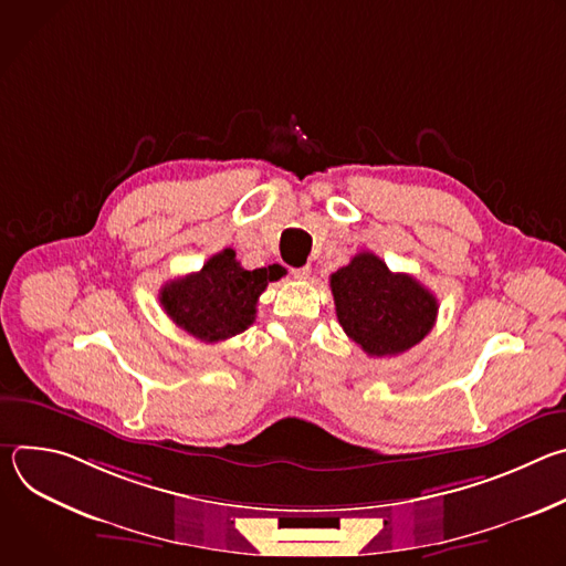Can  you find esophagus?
Masks as SVG:
<instances>
[{"instance_id": "1", "label": "esophagus", "mask_w": 566, "mask_h": 566, "mask_svg": "<svg viewBox=\"0 0 566 566\" xmlns=\"http://www.w3.org/2000/svg\"><path fill=\"white\" fill-rule=\"evenodd\" d=\"M291 275H293L295 280H308V275H311V266L306 264V266H300V269H291Z\"/></svg>"}]
</instances>
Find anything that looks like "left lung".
Here are the masks:
<instances>
[{
	"mask_svg": "<svg viewBox=\"0 0 566 566\" xmlns=\"http://www.w3.org/2000/svg\"><path fill=\"white\" fill-rule=\"evenodd\" d=\"M336 315L367 356H398L434 327L439 302L412 275L391 273L374 253H358L332 275Z\"/></svg>",
	"mask_w": 566,
	"mask_h": 566,
	"instance_id": "obj_1",
	"label": "left lung"
}]
</instances>
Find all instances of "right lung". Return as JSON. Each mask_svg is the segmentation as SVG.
<instances>
[{"instance_id": "obj_1", "label": "right lung", "mask_w": 566, "mask_h": 566, "mask_svg": "<svg viewBox=\"0 0 566 566\" xmlns=\"http://www.w3.org/2000/svg\"><path fill=\"white\" fill-rule=\"evenodd\" d=\"M282 275L284 269L277 264L247 271L232 249H223L201 271L168 282L158 300L177 327L201 343H219L253 325L260 295Z\"/></svg>"}]
</instances>
